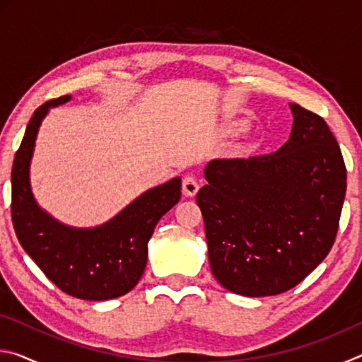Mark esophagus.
I'll return each instance as SVG.
<instances>
[{"mask_svg":"<svg viewBox=\"0 0 362 362\" xmlns=\"http://www.w3.org/2000/svg\"><path fill=\"white\" fill-rule=\"evenodd\" d=\"M182 187H183V193H185V196H194L199 189V182L194 175H187L185 179H183Z\"/></svg>","mask_w":362,"mask_h":362,"instance_id":"esophagus-1","label":"esophagus"}]
</instances>
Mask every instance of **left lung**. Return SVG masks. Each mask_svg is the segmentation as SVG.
<instances>
[{"instance_id":"left-lung-1","label":"left lung","mask_w":362,"mask_h":362,"mask_svg":"<svg viewBox=\"0 0 362 362\" xmlns=\"http://www.w3.org/2000/svg\"><path fill=\"white\" fill-rule=\"evenodd\" d=\"M292 132L276 153L214 159L196 203L212 274L230 292L278 296L308 276L332 249L346 168L320 115L291 103Z\"/></svg>"}]
</instances>
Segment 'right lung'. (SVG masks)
Segmentation results:
<instances>
[{
  "mask_svg": "<svg viewBox=\"0 0 362 362\" xmlns=\"http://www.w3.org/2000/svg\"><path fill=\"white\" fill-rule=\"evenodd\" d=\"M70 100L52 99L36 108L12 164L11 216L17 240L47 279L83 300L124 296L142 278L148 241L164 214L180 199V177L140 194L110 222L95 228H73L57 222L36 204L30 188L36 134L49 108Z\"/></svg>",
  "mask_w": 362,
  "mask_h": 362,
  "instance_id": "1",
  "label": "right lung"
}]
</instances>
